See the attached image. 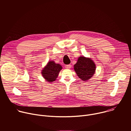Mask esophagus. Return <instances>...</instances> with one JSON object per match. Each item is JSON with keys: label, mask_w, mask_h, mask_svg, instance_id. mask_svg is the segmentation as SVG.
<instances>
[{"label": "esophagus", "mask_w": 131, "mask_h": 131, "mask_svg": "<svg viewBox=\"0 0 131 131\" xmlns=\"http://www.w3.org/2000/svg\"><path fill=\"white\" fill-rule=\"evenodd\" d=\"M65 66H66V68H68V69L70 68H71V65H70V64H69V65H66Z\"/></svg>", "instance_id": "34e87169"}]
</instances>
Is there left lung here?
Returning <instances> with one entry per match:
<instances>
[{"instance_id":"1","label":"left lung","mask_w":131,"mask_h":131,"mask_svg":"<svg viewBox=\"0 0 131 131\" xmlns=\"http://www.w3.org/2000/svg\"><path fill=\"white\" fill-rule=\"evenodd\" d=\"M73 68L78 77L81 80L86 81L95 73L96 65L91 58L81 56L78 58L77 62L74 65Z\"/></svg>"}]
</instances>
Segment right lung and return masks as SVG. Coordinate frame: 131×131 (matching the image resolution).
Returning a JSON list of instances; mask_svg holds the SVG:
<instances>
[{"label":"right lung","instance_id":"obj_1","mask_svg":"<svg viewBox=\"0 0 131 131\" xmlns=\"http://www.w3.org/2000/svg\"><path fill=\"white\" fill-rule=\"evenodd\" d=\"M62 69V66L60 64L55 63L53 61H50L43 68L41 73L46 81L53 82L57 80L59 72Z\"/></svg>","mask_w":131,"mask_h":131}]
</instances>
